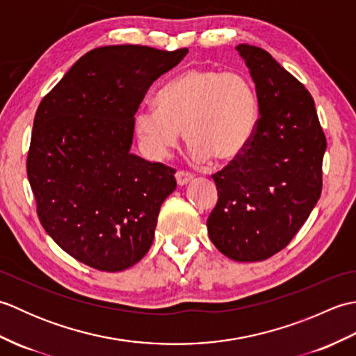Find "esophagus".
I'll return each instance as SVG.
<instances>
[{
    "instance_id": "1",
    "label": "esophagus",
    "mask_w": 356,
    "mask_h": 356,
    "mask_svg": "<svg viewBox=\"0 0 356 356\" xmlns=\"http://www.w3.org/2000/svg\"><path fill=\"white\" fill-rule=\"evenodd\" d=\"M176 180H177V185H179V186H184V185L191 182V180H193V174L188 172V171L179 170V171L176 172Z\"/></svg>"
}]
</instances>
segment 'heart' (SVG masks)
<instances>
[{
  "label": "heart",
  "instance_id": "obj_1",
  "mask_svg": "<svg viewBox=\"0 0 356 356\" xmlns=\"http://www.w3.org/2000/svg\"><path fill=\"white\" fill-rule=\"evenodd\" d=\"M157 108H140L136 134L151 157L162 159L180 136L197 161L229 163L245 153L259 124V99L251 81L236 72L194 67L157 95Z\"/></svg>",
  "mask_w": 356,
  "mask_h": 356
}]
</instances>
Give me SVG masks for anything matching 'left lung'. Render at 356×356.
Masks as SVG:
<instances>
[{"label": "left lung", "instance_id": "obj_1", "mask_svg": "<svg viewBox=\"0 0 356 356\" xmlns=\"http://www.w3.org/2000/svg\"><path fill=\"white\" fill-rule=\"evenodd\" d=\"M236 49L255 84L260 118L245 153L213 174L218 200L207 226L226 257L261 261L291 243L318 202L327 142L305 86L266 50Z\"/></svg>", "mask_w": 356, "mask_h": 356}]
</instances>
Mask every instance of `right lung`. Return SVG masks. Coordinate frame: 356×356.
Listing matches in <instances>:
<instances>
[{
    "label": "right lung",
    "instance_id": "obj_1",
    "mask_svg": "<svg viewBox=\"0 0 356 356\" xmlns=\"http://www.w3.org/2000/svg\"><path fill=\"white\" fill-rule=\"evenodd\" d=\"M188 49L105 45L86 53L42 97L27 177L45 232L90 268L119 272L153 243L176 170L130 153L134 115L151 84Z\"/></svg>",
    "mask_w": 356,
    "mask_h": 356
}]
</instances>
